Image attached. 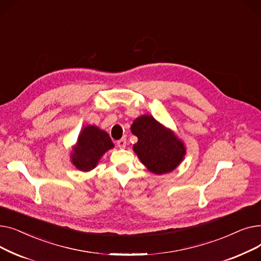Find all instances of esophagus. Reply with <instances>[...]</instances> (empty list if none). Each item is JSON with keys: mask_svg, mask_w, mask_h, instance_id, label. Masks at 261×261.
<instances>
[{"mask_svg": "<svg viewBox=\"0 0 261 261\" xmlns=\"http://www.w3.org/2000/svg\"><path fill=\"white\" fill-rule=\"evenodd\" d=\"M126 145H127V140H126L125 138L121 139V140H119V141H117V146H118L120 149L125 148V147H126Z\"/></svg>", "mask_w": 261, "mask_h": 261, "instance_id": "esophagus-1", "label": "esophagus"}]
</instances>
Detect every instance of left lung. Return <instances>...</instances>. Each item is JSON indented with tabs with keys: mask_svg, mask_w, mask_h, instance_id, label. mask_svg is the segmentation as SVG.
<instances>
[{
	"mask_svg": "<svg viewBox=\"0 0 261 261\" xmlns=\"http://www.w3.org/2000/svg\"><path fill=\"white\" fill-rule=\"evenodd\" d=\"M131 132L138 138L133 151L152 173L161 175L173 171L186 155L184 142L152 115L144 114L135 118Z\"/></svg>",
	"mask_w": 261,
	"mask_h": 261,
	"instance_id": "left-lung-1",
	"label": "left lung"
}]
</instances>
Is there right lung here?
Masks as SVG:
<instances>
[{
	"label": "right lung",
	"mask_w": 261,
	"mask_h": 261,
	"mask_svg": "<svg viewBox=\"0 0 261 261\" xmlns=\"http://www.w3.org/2000/svg\"><path fill=\"white\" fill-rule=\"evenodd\" d=\"M112 148L114 144L106 131L97 126L87 125L80 131L76 144L72 146L71 163L80 171H91Z\"/></svg>",
	"instance_id": "1"
}]
</instances>
